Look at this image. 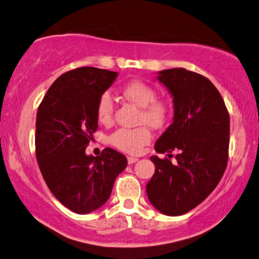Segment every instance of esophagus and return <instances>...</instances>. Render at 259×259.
Returning <instances> with one entry per match:
<instances>
[{"instance_id":"esophagus-1","label":"esophagus","mask_w":259,"mask_h":259,"mask_svg":"<svg viewBox=\"0 0 259 259\" xmlns=\"http://www.w3.org/2000/svg\"><path fill=\"white\" fill-rule=\"evenodd\" d=\"M138 161L137 157H133V156H128V163L129 164H133V163H136V162Z\"/></svg>"}]
</instances>
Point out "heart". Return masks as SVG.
I'll return each instance as SVG.
<instances>
[{"label":"heart","mask_w":259,"mask_h":259,"mask_svg":"<svg viewBox=\"0 0 259 259\" xmlns=\"http://www.w3.org/2000/svg\"><path fill=\"white\" fill-rule=\"evenodd\" d=\"M122 94L131 103L142 108L140 122H145L152 128H162L170 115V105L164 99H156V91L152 85L143 81H131L122 88ZM114 100L109 93L100 95L97 103V117L102 123H109L114 114ZM152 139V133L147 126L136 129H117L109 137V143L124 153L138 154Z\"/></svg>","instance_id":"1"}]
</instances>
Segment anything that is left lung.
Returning a JSON list of instances; mask_svg holds the SVG:
<instances>
[{
  "label": "left lung",
  "instance_id": "left-lung-1",
  "mask_svg": "<svg viewBox=\"0 0 259 259\" xmlns=\"http://www.w3.org/2000/svg\"><path fill=\"white\" fill-rule=\"evenodd\" d=\"M157 74L174 98V121L156 140L155 151L178 154L175 164L151 156L155 172L146 192L160 212L179 216L202 202L222 179L229 159L230 115L207 77L185 68Z\"/></svg>",
  "mask_w": 259,
  "mask_h": 259
}]
</instances>
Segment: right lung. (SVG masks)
<instances>
[{"mask_svg":"<svg viewBox=\"0 0 259 259\" xmlns=\"http://www.w3.org/2000/svg\"><path fill=\"white\" fill-rule=\"evenodd\" d=\"M116 76L96 67L66 72L52 83L37 109L35 148L42 176L56 199L76 213L105 204L128 164L109 147L99 156L85 154L98 128V99Z\"/></svg>","mask_w":259,"mask_h":259,"instance_id":"right-lung-1","label":"right lung"}]
</instances>
